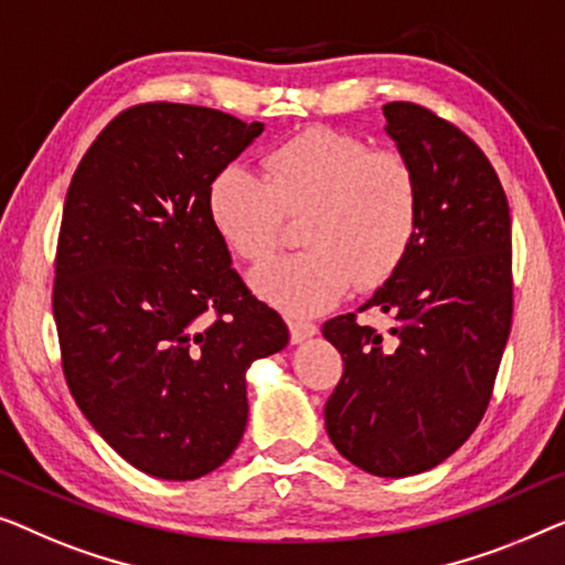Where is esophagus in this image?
Listing matches in <instances>:
<instances>
[{"instance_id": "obj_1", "label": "esophagus", "mask_w": 565, "mask_h": 565, "mask_svg": "<svg viewBox=\"0 0 565 565\" xmlns=\"http://www.w3.org/2000/svg\"><path fill=\"white\" fill-rule=\"evenodd\" d=\"M289 335H291V343H305L307 338L317 335V324L301 322V320H289Z\"/></svg>"}]
</instances>
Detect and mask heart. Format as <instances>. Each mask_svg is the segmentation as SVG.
Instances as JSON below:
<instances>
[{"mask_svg": "<svg viewBox=\"0 0 565 565\" xmlns=\"http://www.w3.org/2000/svg\"><path fill=\"white\" fill-rule=\"evenodd\" d=\"M419 179L396 148L312 127L266 156V177L227 166L206 189V212L237 258L264 264L281 243L284 214L301 217L307 250L253 271L258 297L286 315H317L355 284L392 279L419 230Z\"/></svg>", "mask_w": 565, "mask_h": 565, "instance_id": "heart-1", "label": "heart"}]
</instances>
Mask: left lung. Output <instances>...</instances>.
I'll return each mask as SVG.
<instances>
[{
  "mask_svg": "<svg viewBox=\"0 0 565 565\" xmlns=\"http://www.w3.org/2000/svg\"><path fill=\"white\" fill-rule=\"evenodd\" d=\"M384 117L417 171L419 230L361 307L392 317V340L355 315L322 324L345 361L324 427L353 466L402 479L443 463L489 407L512 328V220L494 166L463 130L412 102H388Z\"/></svg>",
  "mask_w": 565,
  "mask_h": 565,
  "instance_id": "8db88e82",
  "label": "left lung"
}]
</instances>
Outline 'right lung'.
Returning a JSON list of instances; mask_svg holds the SVG:
<instances>
[{
	"label": "right lung",
	"mask_w": 565,
	"mask_h": 565,
	"mask_svg": "<svg viewBox=\"0 0 565 565\" xmlns=\"http://www.w3.org/2000/svg\"><path fill=\"white\" fill-rule=\"evenodd\" d=\"M260 132L210 107H130L86 150L63 204V376L94 430L156 479L194 481L233 456L245 371L289 343L206 212L212 179Z\"/></svg>",
	"instance_id": "obj_1"
}]
</instances>
